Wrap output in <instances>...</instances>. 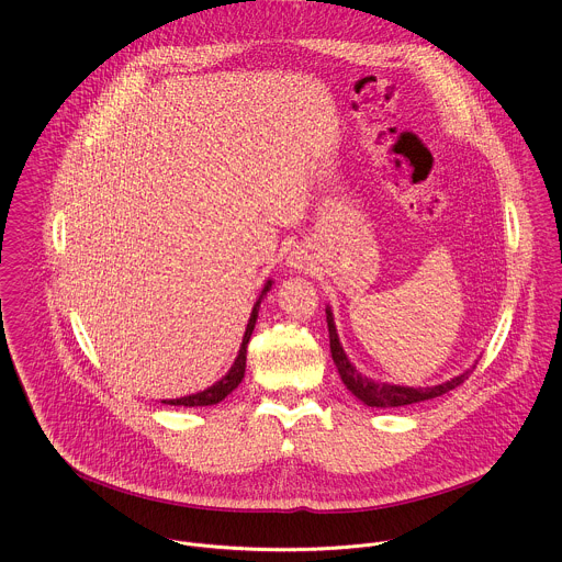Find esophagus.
<instances>
[{
    "instance_id": "obj_1",
    "label": "esophagus",
    "mask_w": 562,
    "mask_h": 562,
    "mask_svg": "<svg viewBox=\"0 0 562 562\" xmlns=\"http://www.w3.org/2000/svg\"><path fill=\"white\" fill-rule=\"evenodd\" d=\"M290 259H292L290 263H292L294 268H303V257H301V255H292Z\"/></svg>"
}]
</instances>
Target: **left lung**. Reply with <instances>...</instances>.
Wrapping results in <instances>:
<instances>
[{"instance_id": "8db88e82", "label": "left lung", "mask_w": 562, "mask_h": 562, "mask_svg": "<svg viewBox=\"0 0 562 562\" xmlns=\"http://www.w3.org/2000/svg\"><path fill=\"white\" fill-rule=\"evenodd\" d=\"M327 314V329H329V349H331V358L334 364L338 367L340 380L345 382V386L367 406H378V408H391V406H406V404H415V402H424V400H432L439 397L452 389H457L463 380H468V375L472 373V369L476 367V362L450 378L448 382L435 384V386H400V384H386V382H375L367 375H362L347 358L340 340H338V331H336V323H334V314L329 307H325Z\"/></svg>"}]
</instances>
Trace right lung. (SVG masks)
<instances>
[{"instance_id": "1", "label": "right lung", "mask_w": 562, "mask_h": 562, "mask_svg": "<svg viewBox=\"0 0 562 562\" xmlns=\"http://www.w3.org/2000/svg\"><path fill=\"white\" fill-rule=\"evenodd\" d=\"M272 288V281H268L250 312V321H248V327H246V334H244V340H241V347H239V353L233 362V367L228 369V373L215 382L213 386L200 391V393H191V395H184V397H176V400H162V404H171V406H211V404H217L222 402L228 393H233L239 382L244 380V373H246V349H248V340L252 336V329H255V323H257V316H259V305H261V299L266 296V292Z\"/></svg>"}]
</instances>
